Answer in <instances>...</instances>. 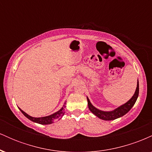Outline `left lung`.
Segmentation results:
<instances>
[{"mask_svg": "<svg viewBox=\"0 0 152 152\" xmlns=\"http://www.w3.org/2000/svg\"><path fill=\"white\" fill-rule=\"evenodd\" d=\"M139 81L137 82V88H136L135 93L133 95V96L126 103H125L123 105L118 106V108L115 109L113 111H102L96 109V107L92 105L91 103L90 102L89 99L87 97V101H88V109L93 114L96 116L97 117L101 118L102 120H105V121H111V120H114L116 118L121 117L124 115H125L126 113H128L130 111V109L133 107L136 102H137L138 96H139Z\"/></svg>", "mask_w": 152, "mask_h": 152, "instance_id": "left-lung-1", "label": "left lung"}]
</instances>
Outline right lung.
I'll return each mask as SVG.
<instances>
[{"mask_svg": "<svg viewBox=\"0 0 152 152\" xmlns=\"http://www.w3.org/2000/svg\"><path fill=\"white\" fill-rule=\"evenodd\" d=\"M64 104H66V103H64ZM65 107H66L65 105H64L61 109L59 110V111H57V112L54 113V114L51 115H49V116H43V117H33V116H29L28 114H27L26 112H24V111L20 109V108H19V109H20V111H21L22 114H23L26 118L30 119L31 121H34L35 123L40 124L46 125V124H53L54 121L61 119V118H62V116L64 115V113H65V111H64V108Z\"/></svg>", "mask_w": 152, "mask_h": 152, "instance_id": "obj_1", "label": "right lung"}]
</instances>
